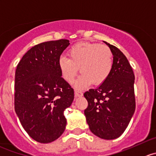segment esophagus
<instances>
[{
    "label": "esophagus",
    "mask_w": 156,
    "mask_h": 156,
    "mask_svg": "<svg viewBox=\"0 0 156 156\" xmlns=\"http://www.w3.org/2000/svg\"><path fill=\"white\" fill-rule=\"evenodd\" d=\"M75 97H82L83 93L79 90H75Z\"/></svg>",
    "instance_id": "34e87169"
}]
</instances>
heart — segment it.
Masks as SVG:
<instances>
[{"instance_id":"b5f03b06","label":"heart","mask_w":156,"mask_h":156,"mask_svg":"<svg viewBox=\"0 0 156 156\" xmlns=\"http://www.w3.org/2000/svg\"><path fill=\"white\" fill-rule=\"evenodd\" d=\"M69 58L61 57L58 68L62 77L72 83L80 67L81 76L75 81L77 88H84L93 84L101 85L110 76L113 66V54L110 48L99 43H79L68 52Z\"/></svg>"}]
</instances>
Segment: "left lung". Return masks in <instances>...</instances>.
<instances>
[{"label": "left lung", "mask_w": 156, "mask_h": 156, "mask_svg": "<svg viewBox=\"0 0 156 156\" xmlns=\"http://www.w3.org/2000/svg\"><path fill=\"white\" fill-rule=\"evenodd\" d=\"M113 55V66L106 81L84 94L88 106L84 115L90 131L104 140L123 134L136 109L133 71L124 54L104 42Z\"/></svg>", "instance_id": "1"}]
</instances>
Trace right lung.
<instances>
[{
  "mask_svg": "<svg viewBox=\"0 0 156 156\" xmlns=\"http://www.w3.org/2000/svg\"><path fill=\"white\" fill-rule=\"evenodd\" d=\"M68 40L40 43L26 52L15 73L14 108L21 125L41 143L64 133V110L74 100V90L62 78L58 59L69 46Z\"/></svg>",
  "mask_w": 156,
  "mask_h": 156,
  "instance_id": "1",
  "label": "right lung"
}]
</instances>
